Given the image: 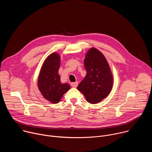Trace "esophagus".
Listing matches in <instances>:
<instances>
[{
	"label": "esophagus",
	"instance_id": "obj_1",
	"mask_svg": "<svg viewBox=\"0 0 152 152\" xmlns=\"http://www.w3.org/2000/svg\"><path fill=\"white\" fill-rule=\"evenodd\" d=\"M71 85L73 86V87H76V86L78 85V82H72L71 83Z\"/></svg>",
	"mask_w": 152,
	"mask_h": 152
}]
</instances>
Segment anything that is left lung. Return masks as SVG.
Segmentation results:
<instances>
[{
    "label": "left lung",
    "mask_w": 152,
    "mask_h": 152,
    "mask_svg": "<svg viewBox=\"0 0 152 152\" xmlns=\"http://www.w3.org/2000/svg\"><path fill=\"white\" fill-rule=\"evenodd\" d=\"M86 71L85 78L77 86V90L91 104L101 102L112 90L113 75L105 57L97 49L91 48L84 59Z\"/></svg>",
    "instance_id": "obj_1"
}]
</instances>
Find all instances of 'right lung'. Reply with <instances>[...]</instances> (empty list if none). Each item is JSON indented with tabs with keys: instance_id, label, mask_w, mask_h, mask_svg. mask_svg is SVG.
Returning <instances> with one entry per match:
<instances>
[{
	"instance_id": "right-lung-1",
	"label": "right lung",
	"mask_w": 152,
	"mask_h": 152,
	"mask_svg": "<svg viewBox=\"0 0 152 152\" xmlns=\"http://www.w3.org/2000/svg\"><path fill=\"white\" fill-rule=\"evenodd\" d=\"M59 66V55L56 53H52L43 63L38 78L39 90L43 97L52 103H58L64 94L70 89L68 83L60 82Z\"/></svg>"
}]
</instances>
